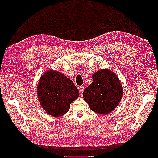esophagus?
<instances>
[{"instance_id": "1", "label": "esophagus", "mask_w": 158, "mask_h": 158, "mask_svg": "<svg viewBox=\"0 0 158 158\" xmlns=\"http://www.w3.org/2000/svg\"><path fill=\"white\" fill-rule=\"evenodd\" d=\"M79 90H80V93L82 94L83 92H84V85H81V86H80L79 87Z\"/></svg>"}]
</instances>
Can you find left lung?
Here are the masks:
<instances>
[{"instance_id":"8db88e82","label":"left lung","mask_w":158,"mask_h":158,"mask_svg":"<svg viewBox=\"0 0 158 158\" xmlns=\"http://www.w3.org/2000/svg\"><path fill=\"white\" fill-rule=\"evenodd\" d=\"M92 83L85 88L83 98L95 113L106 114L120 103L123 89L120 80L109 69L99 70L92 76Z\"/></svg>"}]
</instances>
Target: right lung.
Instances as JSON below:
<instances>
[{
	"label": "right lung",
	"instance_id": "obj_1",
	"mask_svg": "<svg viewBox=\"0 0 158 158\" xmlns=\"http://www.w3.org/2000/svg\"><path fill=\"white\" fill-rule=\"evenodd\" d=\"M39 102L50 115L59 117L69 111L70 105L79 96L70 79L59 72L49 70L41 76L37 88Z\"/></svg>",
	"mask_w": 158,
	"mask_h": 158
}]
</instances>
